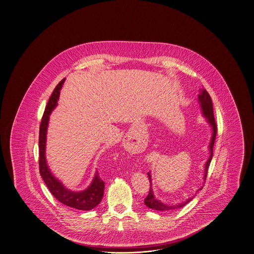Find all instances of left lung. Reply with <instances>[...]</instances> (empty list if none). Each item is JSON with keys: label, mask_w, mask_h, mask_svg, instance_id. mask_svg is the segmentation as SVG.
Instances as JSON below:
<instances>
[{"label": "left lung", "mask_w": 254, "mask_h": 254, "mask_svg": "<svg viewBox=\"0 0 254 254\" xmlns=\"http://www.w3.org/2000/svg\"><path fill=\"white\" fill-rule=\"evenodd\" d=\"M198 102L200 104V107L202 109V113L204 116L206 117V119L208 120V123L210 124L211 129H212V136L210 139V158L207 160L206 164H205V171H204V182L206 181L207 175H208V169L210 166V161L212 159V151H213V145H214V142H215V138H216V133H217V125L215 123L214 120V115H213V107H212V101L210 98V94L205 90L202 89L201 93L198 94ZM148 178H149V183H150V189H149V192L147 194V196L145 198V204L149 208V209H153L156 210H164V211H168V210H177L179 208L184 207L185 205H187L188 203L193 199V197L189 198L186 202L180 203V204H176V205H167L165 203L160 202V200H158L155 196H154V193L152 190V183H151V175L148 173ZM201 189L198 190H201ZM197 190V191H198Z\"/></svg>", "instance_id": "8db88e82"}]
</instances>
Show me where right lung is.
<instances>
[{
	"instance_id": "right-lung-1",
	"label": "right lung",
	"mask_w": 254,
	"mask_h": 254,
	"mask_svg": "<svg viewBox=\"0 0 254 254\" xmlns=\"http://www.w3.org/2000/svg\"><path fill=\"white\" fill-rule=\"evenodd\" d=\"M65 81V79L61 80L57 87L55 88L52 94L49 101L46 105L44 110V116L42 118V122L40 125V132H39V169L40 174L43 177L45 185L50 190L53 196L58 199L59 202L71 207L73 209L80 210H90L96 207L104 195L105 183L99 176L98 172L94 174V180L89 186L88 189L80 191L74 192L69 189H65L62 183L58 180L52 174L49 168L46 163L45 159V143H46V131L49 122V115L51 114L52 110L55 109L58 105V97L61 87Z\"/></svg>"
}]
</instances>
